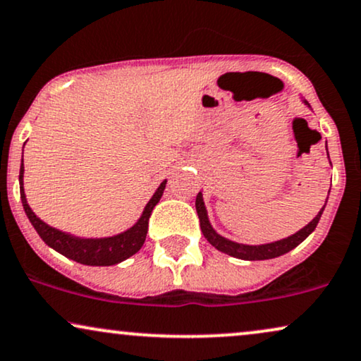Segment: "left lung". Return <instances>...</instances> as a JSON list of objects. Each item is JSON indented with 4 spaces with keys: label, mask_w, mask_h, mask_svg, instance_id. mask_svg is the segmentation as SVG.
<instances>
[{
    "label": "left lung",
    "mask_w": 361,
    "mask_h": 361,
    "mask_svg": "<svg viewBox=\"0 0 361 361\" xmlns=\"http://www.w3.org/2000/svg\"><path fill=\"white\" fill-rule=\"evenodd\" d=\"M303 103L308 104V102H305V99H303ZM308 106H310V104H308ZM328 193H330V191H328ZM195 207H196V213H198L200 226H202L204 238H207L209 243L214 246V248L220 250L221 253L230 255V257L255 262V259H270V258L281 257V255L288 253L293 248H296V246L302 243V241L307 238V236L313 233L314 228H317V225H318V221H320L322 213H323V209H325L326 203H325V207H323L320 212H318L317 216H314L307 226H303L302 230L296 231L295 235L286 236V238L278 240V241H271V243H264V245L236 243V241H231V240L225 238V236L218 235L216 231H214V228L212 226V223H209V220H208V213H207V207H204L202 191L196 195Z\"/></svg>",
    "instance_id": "obj_1"
}]
</instances>
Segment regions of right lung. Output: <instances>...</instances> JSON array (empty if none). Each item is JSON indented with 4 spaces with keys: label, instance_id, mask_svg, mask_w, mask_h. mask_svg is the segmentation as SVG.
Wrapping results in <instances>:
<instances>
[{
    "label": "right lung",
    "instance_id": "1",
    "mask_svg": "<svg viewBox=\"0 0 361 361\" xmlns=\"http://www.w3.org/2000/svg\"><path fill=\"white\" fill-rule=\"evenodd\" d=\"M23 175H25V165L21 159L20 168V193H21V203L25 208L26 216L31 221V225L39 235V238L47 243L49 248L56 250L63 257L75 259L81 264H90V267H111V264L125 262L126 258L133 257L135 253L140 252V248L145 243L148 233V220L152 216L153 208L157 207L159 198L163 196L165 191L166 180L158 186L152 200L147 203L143 213H141L140 220L135 223L133 226L128 228L123 233H118L115 236H106V238H81V236H75L65 231H59L56 228L49 226L43 220L36 216L33 209L30 208L28 202H26L25 188H23Z\"/></svg>",
    "mask_w": 361,
    "mask_h": 361
}]
</instances>
